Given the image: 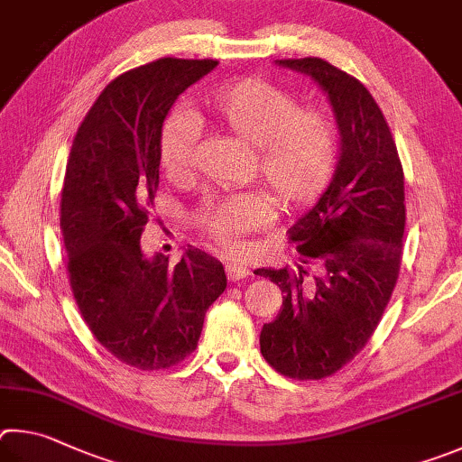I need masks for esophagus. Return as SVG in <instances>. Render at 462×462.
<instances>
[{
    "label": "esophagus",
    "mask_w": 462,
    "mask_h": 462,
    "mask_svg": "<svg viewBox=\"0 0 462 462\" xmlns=\"http://www.w3.org/2000/svg\"><path fill=\"white\" fill-rule=\"evenodd\" d=\"M225 273L229 282H239L249 276V270L247 265H244L241 262H226L225 263Z\"/></svg>",
    "instance_id": "34e87169"
}]
</instances>
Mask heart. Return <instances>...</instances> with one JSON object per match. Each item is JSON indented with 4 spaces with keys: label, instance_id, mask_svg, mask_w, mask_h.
Masks as SVG:
<instances>
[{
    "label": "heart",
    "instance_id": "1",
    "mask_svg": "<svg viewBox=\"0 0 462 462\" xmlns=\"http://www.w3.org/2000/svg\"><path fill=\"white\" fill-rule=\"evenodd\" d=\"M210 121L244 143L254 145V174L270 186L284 208H304L320 199L335 176L338 124L322 105H298L284 87L262 79H236L205 95ZM197 129L189 117L170 116L160 132V166L170 180L194 172ZM276 217V200L263 190L226 194L205 202L197 223L218 249L233 252L247 233Z\"/></svg>",
    "mask_w": 462,
    "mask_h": 462
}]
</instances>
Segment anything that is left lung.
I'll use <instances>...</instances> for the list:
<instances>
[{
  "label": "left lung",
  "instance_id": "obj_1",
  "mask_svg": "<svg viewBox=\"0 0 462 462\" xmlns=\"http://www.w3.org/2000/svg\"><path fill=\"white\" fill-rule=\"evenodd\" d=\"M278 64L312 77L328 95L341 156L328 189L290 229L304 265L319 276L255 270L284 292L276 320L263 325V359L292 379H322L345 367L375 333L402 263L406 226L403 168L390 125L357 79L306 56Z\"/></svg>",
  "mask_w": 462,
  "mask_h": 462
}]
</instances>
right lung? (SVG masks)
<instances>
[{
	"instance_id": "obj_1",
	"label": "right lung",
	"mask_w": 462,
	"mask_h": 462,
	"mask_svg": "<svg viewBox=\"0 0 462 462\" xmlns=\"http://www.w3.org/2000/svg\"><path fill=\"white\" fill-rule=\"evenodd\" d=\"M217 60L158 59L103 88L72 142L60 231L80 317L129 367L168 369L197 349L208 306L225 292L223 263L189 247L145 257L140 239L160 182L158 143L178 95Z\"/></svg>"
}]
</instances>
